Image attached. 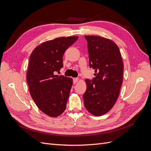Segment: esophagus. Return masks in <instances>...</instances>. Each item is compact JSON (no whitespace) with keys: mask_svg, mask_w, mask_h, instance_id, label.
Segmentation results:
<instances>
[{"mask_svg":"<svg viewBox=\"0 0 151 151\" xmlns=\"http://www.w3.org/2000/svg\"><path fill=\"white\" fill-rule=\"evenodd\" d=\"M79 79L78 78H73V82H74V84H76L77 82H78Z\"/></svg>","mask_w":151,"mask_h":151,"instance_id":"obj_1","label":"esophagus"}]
</instances>
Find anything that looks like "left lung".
Segmentation results:
<instances>
[{"label": "left lung", "mask_w": 151, "mask_h": 151, "mask_svg": "<svg viewBox=\"0 0 151 151\" xmlns=\"http://www.w3.org/2000/svg\"><path fill=\"white\" fill-rule=\"evenodd\" d=\"M88 42L89 66L95 70L92 81L86 79L84 106L100 116L115 105L123 82V63L119 48L112 40L98 36H84Z\"/></svg>", "instance_id": "left-lung-1"}]
</instances>
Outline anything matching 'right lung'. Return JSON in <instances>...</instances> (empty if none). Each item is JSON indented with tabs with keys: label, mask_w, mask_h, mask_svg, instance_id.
<instances>
[{
	"label": "right lung",
	"mask_w": 151,
	"mask_h": 151,
	"mask_svg": "<svg viewBox=\"0 0 151 151\" xmlns=\"http://www.w3.org/2000/svg\"><path fill=\"white\" fill-rule=\"evenodd\" d=\"M78 36L55 38L39 45L32 52L26 79L31 96L38 108L50 117L65 110L73 80L55 75L63 67V55Z\"/></svg>",
	"instance_id": "1"
}]
</instances>
